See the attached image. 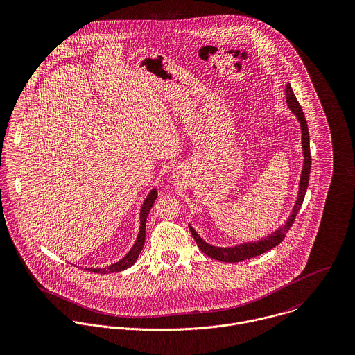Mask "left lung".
Masks as SVG:
<instances>
[{
	"label": "left lung",
	"mask_w": 355,
	"mask_h": 355,
	"mask_svg": "<svg viewBox=\"0 0 355 355\" xmlns=\"http://www.w3.org/2000/svg\"><path fill=\"white\" fill-rule=\"evenodd\" d=\"M286 100H287V105L290 107V110L297 116L298 121L301 123V131H302V150H304V168H302V173H301V180H300V191H298V197L295 205L293 207V213L288 217V220L286 221V224L283 227H280L279 230H276L272 235L258 241V242H248L243 245H238L234 248H216L211 246L209 243H206L202 238L196 232V230L189 224L190 227V232L194 236L200 250L202 253L206 254L207 257L217 259V261H223V262H241L249 258L257 257L259 254L265 253L270 249H273L275 246H277L279 243L283 242V239L286 238L288 230L293 227L294 220L302 206L304 202V194L309 186V176H310V165H311V157H310V141H309V128H307V123L304 119V110L300 105V102L297 100V97L294 96V92L290 86V83H287L286 90Z\"/></svg>",
	"instance_id": "left-lung-1"
}]
</instances>
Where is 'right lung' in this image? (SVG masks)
<instances>
[{"label": "right lung", "instance_id": "add662e5", "mask_svg": "<svg viewBox=\"0 0 355 355\" xmlns=\"http://www.w3.org/2000/svg\"><path fill=\"white\" fill-rule=\"evenodd\" d=\"M157 198V190L153 189L152 191L149 193L148 198L145 200V202L142 205V209H141V227H139V234H138V238L134 243V246L131 248V250L128 253L125 254V257H123L119 262L116 263H112L110 266H106V268H89L90 272H94V273H113V272H120V270H124L130 266H132L135 263V261L138 259L139 254L144 249V245H145V235H146V218H148V214L152 209L153 203Z\"/></svg>", "mask_w": 355, "mask_h": 355}]
</instances>
